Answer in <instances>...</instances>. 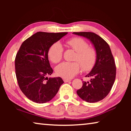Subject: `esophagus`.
<instances>
[{"label": "esophagus", "instance_id": "esophagus-1", "mask_svg": "<svg viewBox=\"0 0 131 131\" xmlns=\"http://www.w3.org/2000/svg\"><path fill=\"white\" fill-rule=\"evenodd\" d=\"M71 80L69 79H63V81L65 82V83H68V82L70 81Z\"/></svg>", "mask_w": 131, "mask_h": 131}]
</instances>
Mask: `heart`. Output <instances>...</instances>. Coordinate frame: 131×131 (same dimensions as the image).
<instances>
[{
    "label": "heart",
    "mask_w": 131,
    "mask_h": 131,
    "mask_svg": "<svg viewBox=\"0 0 131 131\" xmlns=\"http://www.w3.org/2000/svg\"><path fill=\"white\" fill-rule=\"evenodd\" d=\"M69 47L75 51L77 55L74 60L79 61L63 62L55 68V73L57 76L62 78L72 79L78 74L82 69L85 72L92 69L96 63L97 54L94 48L90 47L89 44L85 40L80 37H73L66 42ZM63 48L59 42H55L50 46L48 50V57L53 63H58L63 56ZM82 66H81V65Z\"/></svg>",
    "instance_id": "heart-1"
}]
</instances>
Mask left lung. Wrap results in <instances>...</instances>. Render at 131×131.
I'll use <instances>...</instances> for the list:
<instances>
[{
  "mask_svg": "<svg viewBox=\"0 0 131 131\" xmlns=\"http://www.w3.org/2000/svg\"><path fill=\"white\" fill-rule=\"evenodd\" d=\"M73 34L89 39L96 51V63L85 77H91L90 81H83L77 94L87 102H97L107 96L113 85L116 67L110 48L105 40L96 34L90 32H73Z\"/></svg>",
  "mask_w": 131,
  "mask_h": 131,
  "instance_id": "8db88e82",
  "label": "left lung"
}]
</instances>
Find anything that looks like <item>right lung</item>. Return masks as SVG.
<instances>
[{
	"mask_svg": "<svg viewBox=\"0 0 131 131\" xmlns=\"http://www.w3.org/2000/svg\"><path fill=\"white\" fill-rule=\"evenodd\" d=\"M67 34L38 32L22 43L15 59V74L19 88L30 101L38 103L47 102L64 83L60 77H47L53 72L48 50Z\"/></svg>",
	"mask_w": 131,
	"mask_h": 131,
	"instance_id": "1",
	"label": "right lung"
}]
</instances>
